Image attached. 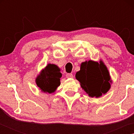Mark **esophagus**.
Segmentation results:
<instances>
[{"label":"esophagus","mask_w":134,"mask_h":134,"mask_svg":"<svg viewBox=\"0 0 134 134\" xmlns=\"http://www.w3.org/2000/svg\"><path fill=\"white\" fill-rule=\"evenodd\" d=\"M66 77L67 78H72L73 77V75L71 73H67L66 74Z\"/></svg>","instance_id":"esophagus-1"}]
</instances>
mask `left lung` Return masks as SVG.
<instances>
[{"label": "left lung", "instance_id": "1", "mask_svg": "<svg viewBox=\"0 0 134 134\" xmlns=\"http://www.w3.org/2000/svg\"><path fill=\"white\" fill-rule=\"evenodd\" d=\"M76 78L81 87L90 97H99L109 90V73L102 62L100 63L90 60L81 64Z\"/></svg>", "mask_w": 134, "mask_h": 134}]
</instances>
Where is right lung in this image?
I'll use <instances>...</instances> for the list:
<instances>
[{"mask_svg":"<svg viewBox=\"0 0 134 134\" xmlns=\"http://www.w3.org/2000/svg\"><path fill=\"white\" fill-rule=\"evenodd\" d=\"M56 65L49 64L36 79V83L42 91L49 93L54 92L60 85L62 74Z\"/></svg>","mask_w":134,"mask_h":134,"instance_id":"1","label":"right lung"}]
</instances>
